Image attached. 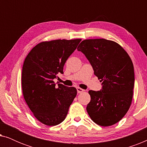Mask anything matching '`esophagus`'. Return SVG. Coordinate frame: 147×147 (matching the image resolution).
I'll use <instances>...</instances> for the list:
<instances>
[{
  "mask_svg": "<svg viewBox=\"0 0 147 147\" xmlns=\"http://www.w3.org/2000/svg\"><path fill=\"white\" fill-rule=\"evenodd\" d=\"M76 89H77V91H78V93H82V92H83L84 90H83V89H82V88H79V87H78L77 88H76Z\"/></svg>",
  "mask_w": 147,
  "mask_h": 147,
  "instance_id": "esophagus-1",
  "label": "esophagus"
}]
</instances>
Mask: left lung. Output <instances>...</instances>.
<instances>
[{"instance_id":"8db88e82","label":"left lung","mask_w":147,"mask_h":147,"mask_svg":"<svg viewBox=\"0 0 147 147\" xmlns=\"http://www.w3.org/2000/svg\"><path fill=\"white\" fill-rule=\"evenodd\" d=\"M83 53L102 82L100 91L90 90V117L98 125L119 122L131 104L134 84V66L125 50L116 42L104 39H86L77 48Z\"/></svg>"}]
</instances>
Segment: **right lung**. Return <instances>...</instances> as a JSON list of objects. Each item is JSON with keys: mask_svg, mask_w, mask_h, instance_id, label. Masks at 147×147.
Segmentation results:
<instances>
[{"mask_svg": "<svg viewBox=\"0 0 147 147\" xmlns=\"http://www.w3.org/2000/svg\"><path fill=\"white\" fill-rule=\"evenodd\" d=\"M81 39L41 42L29 52L23 66L22 89L26 103L35 118L45 125L63 121L77 95L74 87L53 82Z\"/></svg>", "mask_w": 147, "mask_h": 147, "instance_id": "right-lung-1", "label": "right lung"}]
</instances>
